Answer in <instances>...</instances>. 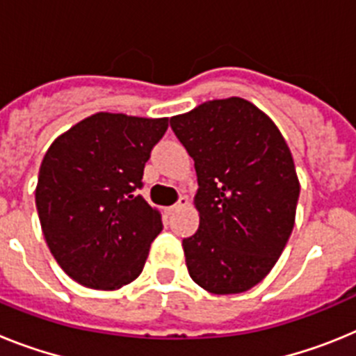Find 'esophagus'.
<instances>
[{
	"label": "esophagus",
	"mask_w": 356,
	"mask_h": 356,
	"mask_svg": "<svg viewBox=\"0 0 356 356\" xmlns=\"http://www.w3.org/2000/svg\"><path fill=\"white\" fill-rule=\"evenodd\" d=\"M187 205H188V197L181 196L180 200H178V203H175V205H172V207H169L168 212H169V213H175L176 210H180L181 207H187Z\"/></svg>",
	"instance_id": "obj_1"
}]
</instances>
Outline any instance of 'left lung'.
<instances>
[{"label":"left lung","instance_id":"8db88e82","mask_svg":"<svg viewBox=\"0 0 356 356\" xmlns=\"http://www.w3.org/2000/svg\"><path fill=\"white\" fill-rule=\"evenodd\" d=\"M193 156L200 228L184 238L188 275L212 294L260 284L294 228L300 181L275 122L242 97L213 99L171 118Z\"/></svg>","mask_w":356,"mask_h":356}]
</instances>
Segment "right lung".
<instances>
[{"label": "right lung", "mask_w": 356, "mask_h": 356, "mask_svg": "<svg viewBox=\"0 0 356 356\" xmlns=\"http://www.w3.org/2000/svg\"><path fill=\"white\" fill-rule=\"evenodd\" d=\"M168 121L99 112L46 151L35 188L42 234L83 287L115 291L143 273L162 217L137 191Z\"/></svg>", "instance_id": "add662e5"}]
</instances>
